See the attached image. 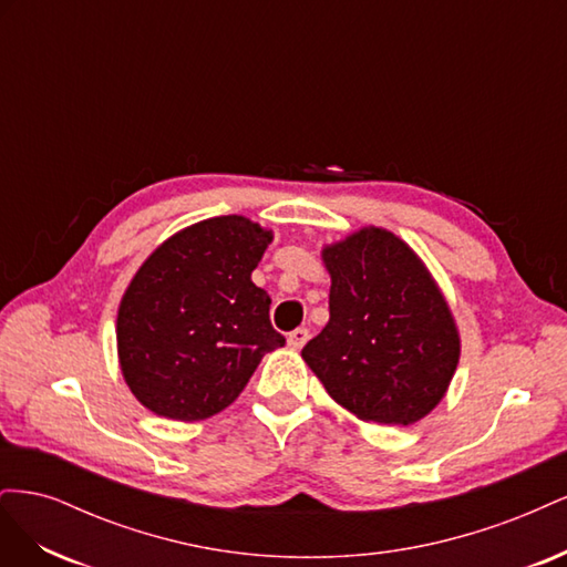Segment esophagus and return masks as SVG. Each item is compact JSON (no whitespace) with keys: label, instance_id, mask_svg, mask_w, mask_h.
I'll use <instances>...</instances> for the list:
<instances>
[{"label":"esophagus","instance_id":"34e87169","mask_svg":"<svg viewBox=\"0 0 567 567\" xmlns=\"http://www.w3.org/2000/svg\"><path fill=\"white\" fill-rule=\"evenodd\" d=\"M307 338H310V331H307L305 326H302V329H296V331L288 333V346L293 348V350H300L305 342H307Z\"/></svg>","mask_w":567,"mask_h":567}]
</instances>
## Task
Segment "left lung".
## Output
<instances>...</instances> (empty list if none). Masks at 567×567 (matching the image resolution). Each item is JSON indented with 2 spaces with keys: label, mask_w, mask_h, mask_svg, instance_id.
Masks as SVG:
<instances>
[{
  "label": "left lung",
  "mask_w": 567,
  "mask_h": 567,
  "mask_svg": "<svg viewBox=\"0 0 567 567\" xmlns=\"http://www.w3.org/2000/svg\"><path fill=\"white\" fill-rule=\"evenodd\" d=\"M329 323L302 348L326 392L357 419L411 425L437 406L458 331L431 271L402 238L367 227L326 246Z\"/></svg>",
  "instance_id": "8db88e82"
}]
</instances>
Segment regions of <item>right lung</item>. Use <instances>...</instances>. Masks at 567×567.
Masks as SVG:
<instances>
[{"mask_svg":"<svg viewBox=\"0 0 567 567\" xmlns=\"http://www.w3.org/2000/svg\"><path fill=\"white\" fill-rule=\"evenodd\" d=\"M271 231L225 215L169 236L134 274L117 310V357L153 414L200 421L229 406L260 359L284 348L271 298L250 274Z\"/></svg>","mask_w":567,"mask_h":567,"instance_id":"obj_1","label":"right lung"}]
</instances>
